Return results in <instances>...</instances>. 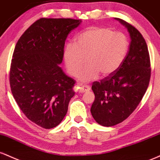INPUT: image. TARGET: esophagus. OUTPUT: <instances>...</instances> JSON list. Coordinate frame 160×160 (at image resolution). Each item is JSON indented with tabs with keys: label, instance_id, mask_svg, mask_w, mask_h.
<instances>
[{
	"label": "esophagus",
	"instance_id": "esophagus-1",
	"mask_svg": "<svg viewBox=\"0 0 160 160\" xmlns=\"http://www.w3.org/2000/svg\"><path fill=\"white\" fill-rule=\"evenodd\" d=\"M78 88L79 92L81 93H84V92H87V91H90V87L88 85H81V84H78Z\"/></svg>",
	"mask_w": 160,
	"mask_h": 160
}]
</instances>
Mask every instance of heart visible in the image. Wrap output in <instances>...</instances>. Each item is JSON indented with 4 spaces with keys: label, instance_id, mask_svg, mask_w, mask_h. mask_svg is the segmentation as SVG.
Wrapping results in <instances>:
<instances>
[{
    "label": "heart",
    "instance_id": "heart-1",
    "mask_svg": "<svg viewBox=\"0 0 160 160\" xmlns=\"http://www.w3.org/2000/svg\"><path fill=\"white\" fill-rule=\"evenodd\" d=\"M129 49L128 37L106 26H91L80 33L75 44H68L63 59L69 74L76 76L83 63H87L78 74V79L89 82L100 75H112L121 66Z\"/></svg>",
    "mask_w": 160,
    "mask_h": 160
}]
</instances>
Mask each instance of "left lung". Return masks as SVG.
I'll use <instances>...</instances> for the list:
<instances>
[{
	"label": "left lung",
	"mask_w": 160,
	"mask_h": 160,
	"mask_svg": "<svg viewBox=\"0 0 160 160\" xmlns=\"http://www.w3.org/2000/svg\"><path fill=\"white\" fill-rule=\"evenodd\" d=\"M127 28L131 43L127 56L114 73L94 82L95 100L91 108L93 118L103 126H113L130 116L141 103L151 75L147 43L137 28L116 19Z\"/></svg>",
	"instance_id": "obj_1"
}]
</instances>
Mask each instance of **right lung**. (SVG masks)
I'll use <instances>...</instances> for the list:
<instances>
[{
	"label": "right lung",
	"mask_w": 160,
	"mask_h": 160,
	"mask_svg": "<svg viewBox=\"0 0 160 160\" xmlns=\"http://www.w3.org/2000/svg\"><path fill=\"white\" fill-rule=\"evenodd\" d=\"M82 21L41 18L19 38L12 53L10 85L25 116L41 128L57 126L68 111L75 81L59 66L68 35Z\"/></svg>",
	"instance_id": "add662e5"
}]
</instances>
